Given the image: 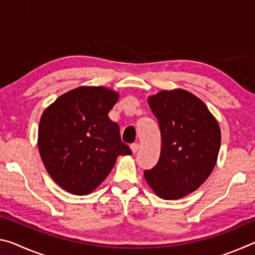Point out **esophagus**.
I'll list each match as a JSON object with an SVG mask.
<instances>
[{"label": "esophagus", "mask_w": 255, "mask_h": 255, "mask_svg": "<svg viewBox=\"0 0 255 255\" xmlns=\"http://www.w3.org/2000/svg\"><path fill=\"white\" fill-rule=\"evenodd\" d=\"M130 148H131V150H132V153L135 154V153H137V150L139 149V144H131L130 145Z\"/></svg>", "instance_id": "34e87169"}]
</instances>
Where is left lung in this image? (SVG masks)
I'll return each instance as SVG.
<instances>
[{"label": "left lung", "mask_w": 255, "mask_h": 255, "mask_svg": "<svg viewBox=\"0 0 255 255\" xmlns=\"http://www.w3.org/2000/svg\"><path fill=\"white\" fill-rule=\"evenodd\" d=\"M162 137L158 162L144 171L156 195L180 199L197 190L214 170L221 147V129L208 108L184 90L148 98Z\"/></svg>", "instance_id": "1"}]
</instances>
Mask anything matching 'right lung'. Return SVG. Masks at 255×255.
Segmentation results:
<instances>
[{
    "label": "right lung",
    "instance_id": "add662e5",
    "mask_svg": "<svg viewBox=\"0 0 255 255\" xmlns=\"http://www.w3.org/2000/svg\"><path fill=\"white\" fill-rule=\"evenodd\" d=\"M118 93L102 86H81L44 111L38 148L47 172L73 195L91 193L105 180L119 155H130L117 123L108 114Z\"/></svg>",
    "mask_w": 255,
    "mask_h": 255
}]
</instances>
